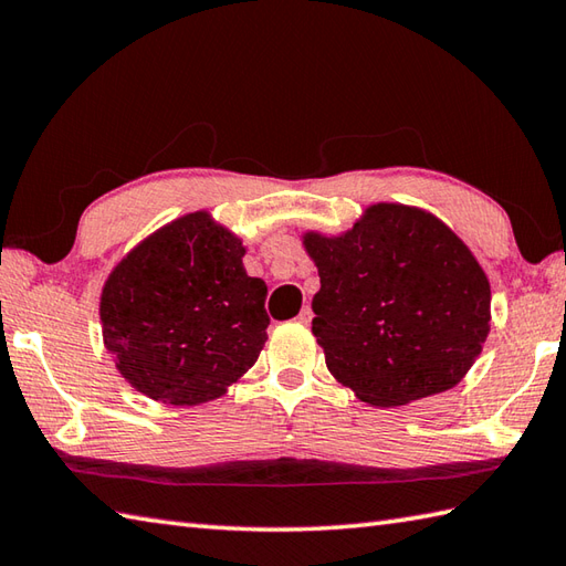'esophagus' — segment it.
Here are the masks:
<instances>
[{
  "label": "esophagus",
  "instance_id": "obj_1",
  "mask_svg": "<svg viewBox=\"0 0 566 566\" xmlns=\"http://www.w3.org/2000/svg\"><path fill=\"white\" fill-rule=\"evenodd\" d=\"M311 318H314V314H311V308H308V306H304L302 311H298V316H296V321H298V323H304V326H308Z\"/></svg>",
  "mask_w": 566,
  "mask_h": 566
}]
</instances>
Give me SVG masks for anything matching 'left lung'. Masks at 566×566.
<instances>
[{
  "label": "left lung",
  "instance_id": "left-lung-1",
  "mask_svg": "<svg viewBox=\"0 0 566 566\" xmlns=\"http://www.w3.org/2000/svg\"><path fill=\"white\" fill-rule=\"evenodd\" d=\"M321 290L314 331L331 375L371 406L452 389L489 335V280L436 216L375 203L343 235L304 233Z\"/></svg>",
  "mask_w": 566,
  "mask_h": 566
}]
</instances>
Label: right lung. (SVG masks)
<instances>
[{
	"instance_id": "add662e5",
	"label": "right lung",
	"mask_w": 566,
	"mask_h": 566,
	"mask_svg": "<svg viewBox=\"0 0 566 566\" xmlns=\"http://www.w3.org/2000/svg\"><path fill=\"white\" fill-rule=\"evenodd\" d=\"M243 240L207 211L148 235L112 270L104 345L136 391L172 406L219 399L268 340V284L248 276Z\"/></svg>"
}]
</instances>
